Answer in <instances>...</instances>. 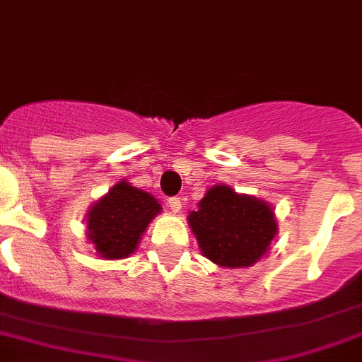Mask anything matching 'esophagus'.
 I'll list each match as a JSON object with an SVG mask.
<instances>
[{"label":"esophagus","instance_id":"esophagus-1","mask_svg":"<svg viewBox=\"0 0 362 362\" xmlns=\"http://www.w3.org/2000/svg\"><path fill=\"white\" fill-rule=\"evenodd\" d=\"M168 206L172 209L174 212L181 211V197L174 196V197H168Z\"/></svg>","mask_w":362,"mask_h":362}]
</instances>
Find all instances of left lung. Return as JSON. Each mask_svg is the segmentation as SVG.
Wrapping results in <instances>:
<instances>
[{
  "instance_id": "8db88e82",
  "label": "left lung",
  "mask_w": 362,
  "mask_h": 362,
  "mask_svg": "<svg viewBox=\"0 0 362 362\" xmlns=\"http://www.w3.org/2000/svg\"><path fill=\"white\" fill-rule=\"evenodd\" d=\"M188 223L199 249L223 267H249L269 249L276 221L267 203L236 194L230 187H212Z\"/></svg>"
}]
</instances>
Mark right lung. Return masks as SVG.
<instances>
[{"instance_id":"add662e5","label":"right lung","mask_w":362,"mask_h":362,"mask_svg":"<svg viewBox=\"0 0 362 362\" xmlns=\"http://www.w3.org/2000/svg\"><path fill=\"white\" fill-rule=\"evenodd\" d=\"M160 212L156 197L137 190L126 181L111 188L88 214V238L107 260L126 258L137 249L141 234Z\"/></svg>"}]
</instances>
